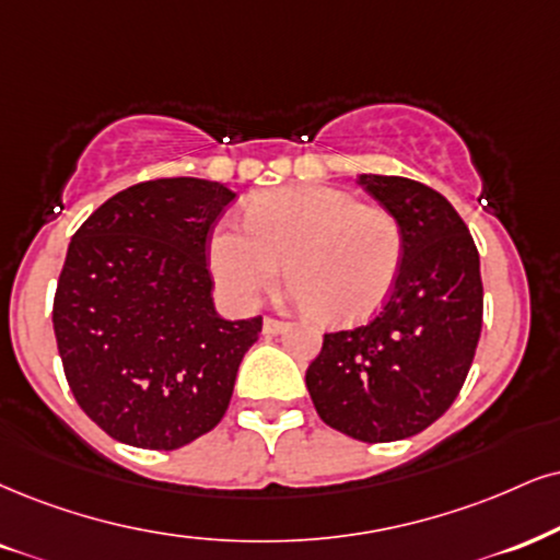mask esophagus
Wrapping results in <instances>:
<instances>
[{
  "label": "esophagus",
  "instance_id": "34e87169",
  "mask_svg": "<svg viewBox=\"0 0 560 560\" xmlns=\"http://www.w3.org/2000/svg\"><path fill=\"white\" fill-rule=\"evenodd\" d=\"M261 327H265L267 335H280V332H285L288 324L280 322V319H272V316H265V322H261Z\"/></svg>",
  "mask_w": 560,
  "mask_h": 560
}]
</instances>
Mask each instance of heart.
Segmentation results:
<instances>
[{"label": "heart", "mask_w": 560, "mask_h": 560, "mask_svg": "<svg viewBox=\"0 0 560 560\" xmlns=\"http://www.w3.org/2000/svg\"><path fill=\"white\" fill-rule=\"evenodd\" d=\"M402 252V228L392 212L335 186L267 191L248 205L246 223L220 220L207 244L212 278L228 301L254 306L288 258V295L324 324L376 314L395 288Z\"/></svg>", "instance_id": "1"}]
</instances>
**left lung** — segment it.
I'll return each mask as SVG.
<instances>
[{
    "mask_svg": "<svg viewBox=\"0 0 560 560\" xmlns=\"http://www.w3.org/2000/svg\"><path fill=\"white\" fill-rule=\"evenodd\" d=\"M358 184L402 228V265L374 319L324 335L306 386L329 428L384 444L425 431L457 399L482 327L480 257L465 220L431 186L378 174Z\"/></svg>",
    "mask_w": 560,
    "mask_h": 560,
    "instance_id": "left-lung-1",
    "label": "left lung"
}]
</instances>
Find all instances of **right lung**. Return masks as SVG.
<instances>
[{"label": "right lung", "instance_id": "1", "mask_svg": "<svg viewBox=\"0 0 560 560\" xmlns=\"http://www.w3.org/2000/svg\"><path fill=\"white\" fill-rule=\"evenodd\" d=\"M236 191L155 178L103 202L67 248L54 335L78 405L121 444L178 448L223 420L261 316L223 319L207 238Z\"/></svg>", "mask_w": 560, "mask_h": 560}]
</instances>
